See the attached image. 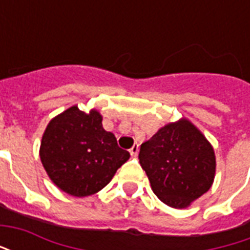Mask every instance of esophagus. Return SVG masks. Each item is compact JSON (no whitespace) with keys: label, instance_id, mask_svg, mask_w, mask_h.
<instances>
[{"label":"esophagus","instance_id":"34e87169","mask_svg":"<svg viewBox=\"0 0 250 250\" xmlns=\"http://www.w3.org/2000/svg\"><path fill=\"white\" fill-rule=\"evenodd\" d=\"M138 151H139V146H138V145H134V146L130 148L131 157H136V155H138Z\"/></svg>","mask_w":250,"mask_h":250}]
</instances>
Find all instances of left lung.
Returning <instances> with one entry per match:
<instances>
[{
  "label": "left lung",
  "mask_w": 250,
  "mask_h": 250,
  "mask_svg": "<svg viewBox=\"0 0 250 250\" xmlns=\"http://www.w3.org/2000/svg\"><path fill=\"white\" fill-rule=\"evenodd\" d=\"M139 163L154 194L175 209L188 208L214 181V150L188 119L168 123L142 143Z\"/></svg>",
  "instance_id": "obj_1"
}]
</instances>
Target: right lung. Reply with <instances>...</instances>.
I'll use <instances>...</instances> for the list:
<instances>
[{
	"label": "right lung",
	"instance_id": "obj_1",
	"mask_svg": "<svg viewBox=\"0 0 250 250\" xmlns=\"http://www.w3.org/2000/svg\"><path fill=\"white\" fill-rule=\"evenodd\" d=\"M102 120L96 109L85 114L73 105L49 122L41 139L40 159L48 177L73 197L100 191L130 158Z\"/></svg>",
	"mask_w": 250,
	"mask_h": 250
}]
</instances>
